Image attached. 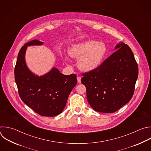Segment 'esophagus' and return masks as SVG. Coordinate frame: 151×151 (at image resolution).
Instances as JSON below:
<instances>
[{"mask_svg":"<svg viewBox=\"0 0 151 151\" xmlns=\"http://www.w3.org/2000/svg\"><path fill=\"white\" fill-rule=\"evenodd\" d=\"M77 80H78V82L79 83H80L81 82V77L78 76V77H77Z\"/></svg>","mask_w":151,"mask_h":151,"instance_id":"obj_1","label":"esophagus"}]
</instances>
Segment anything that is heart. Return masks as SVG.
Listing matches in <instances>:
<instances>
[{
	"instance_id": "obj_1",
	"label": "heart",
	"mask_w": 151,
	"mask_h": 151,
	"mask_svg": "<svg viewBox=\"0 0 151 151\" xmlns=\"http://www.w3.org/2000/svg\"><path fill=\"white\" fill-rule=\"evenodd\" d=\"M106 50V45L103 42L87 40L70 45L68 53L73 58H79L78 66L81 70L90 72L101 64Z\"/></svg>"
}]
</instances>
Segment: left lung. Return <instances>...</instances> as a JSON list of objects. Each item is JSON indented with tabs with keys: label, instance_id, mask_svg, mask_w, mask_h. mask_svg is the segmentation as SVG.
Returning <instances> with one entry per match:
<instances>
[{
	"label": "left lung",
	"instance_id": "8db88e82",
	"mask_svg": "<svg viewBox=\"0 0 151 151\" xmlns=\"http://www.w3.org/2000/svg\"><path fill=\"white\" fill-rule=\"evenodd\" d=\"M116 51L94 70L83 73L91 107L101 113H114L130 101L138 76V65L129 46L123 42Z\"/></svg>",
	"mask_w": 151,
	"mask_h": 151
}]
</instances>
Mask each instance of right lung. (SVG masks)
Returning <instances> with one entry per match:
<instances>
[{"instance_id": "1", "label": "right lung", "mask_w": 151, "mask_h": 151, "mask_svg": "<svg viewBox=\"0 0 151 151\" xmlns=\"http://www.w3.org/2000/svg\"><path fill=\"white\" fill-rule=\"evenodd\" d=\"M42 44L34 40L22 47L15 67V79L19 95L27 106L41 116L54 117L65 107L69 95L77 83L76 75H65L55 68L40 77L32 73L25 60L27 48Z\"/></svg>"}]
</instances>
